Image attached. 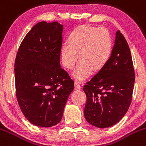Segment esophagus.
<instances>
[{
    "instance_id": "esophagus-1",
    "label": "esophagus",
    "mask_w": 146,
    "mask_h": 146,
    "mask_svg": "<svg viewBox=\"0 0 146 146\" xmlns=\"http://www.w3.org/2000/svg\"><path fill=\"white\" fill-rule=\"evenodd\" d=\"M75 88L76 90H78V89L80 88V85L79 82H78V81H75Z\"/></svg>"
}]
</instances>
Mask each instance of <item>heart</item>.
Wrapping results in <instances>:
<instances>
[{
    "mask_svg": "<svg viewBox=\"0 0 146 146\" xmlns=\"http://www.w3.org/2000/svg\"><path fill=\"white\" fill-rule=\"evenodd\" d=\"M113 45V38L107 29L79 26L70 33L68 44L61 46V62L66 68L71 70L79 56L80 61L74 76L82 80L92 70L99 71L106 65L111 56Z\"/></svg>",
    "mask_w": 146,
    "mask_h": 146,
    "instance_id": "1",
    "label": "heart"
}]
</instances>
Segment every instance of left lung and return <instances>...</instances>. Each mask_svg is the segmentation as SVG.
I'll use <instances>...</instances> for the list:
<instances>
[{
    "label": "left lung",
    "mask_w": 146,
    "mask_h": 146,
    "mask_svg": "<svg viewBox=\"0 0 146 146\" xmlns=\"http://www.w3.org/2000/svg\"><path fill=\"white\" fill-rule=\"evenodd\" d=\"M111 56L106 65L83 86L87 96L86 120L99 128L117 123L132 100L135 73L129 47L117 31Z\"/></svg>",
    "instance_id": "1"
}]
</instances>
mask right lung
I'll list each match as a JSON object with an SVG mask.
<instances>
[{
    "label": "right lung",
    "mask_w": 146,
    "mask_h": 146,
    "mask_svg": "<svg viewBox=\"0 0 146 146\" xmlns=\"http://www.w3.org/2000/svg\"><path fill=\"white\" fill-rule=\"evenodd\" d=\"M63 25L36 24L26 35L15 61V92L21 112L33 125L61 121L74 82L60 66Z\"/></svg>",
    "instance_id": "add662e5"
}]
</instances>
